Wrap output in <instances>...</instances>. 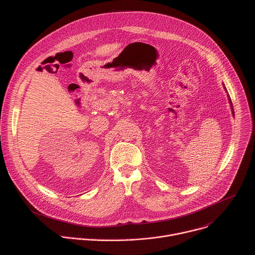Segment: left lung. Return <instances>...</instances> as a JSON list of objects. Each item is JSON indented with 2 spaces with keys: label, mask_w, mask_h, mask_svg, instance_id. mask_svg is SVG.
<instances>
[{
  "label": "left lung",
  "mask_w": 255,
  "mask_h": 255,
  "mask_svg": "<svg viewBox=\"0 0 255 255\" xmlns=\"http://www.w3.org/2000/svg\"><path fill=\"white\" fill-rule=\"evenodd\" d=\"M225 90H226V88H225ZM228 96H229V95H228ZM229 102L231 103V100H230V99H229ZM231 105H232V103H231ZM233 113H234V112H233Z\"/></svg>",
  "instance_id": "8db88e82"
}]
</instances>
